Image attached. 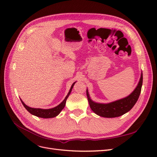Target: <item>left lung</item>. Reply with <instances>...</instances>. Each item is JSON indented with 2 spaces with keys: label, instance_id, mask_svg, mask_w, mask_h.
I'll use <instances>...</instances> for the list:
<instances>
[{
  "label": "left lung",
  "instance_id": "obj_1",
  "mask_svg": "<svg viewBox=\"0 0 157 157\" xmlns=\"http://www.w3.org/2000/svg\"><path fill=\"white\" fill-rule=\"evenodd\" d=\"M142 83L143 73L141 72L140 81L134 91L124 98L108 103H97L93 101L90 96L88 89H86V96L90 107L93 112L102 117L115 118L120 117L131 110V109L134 106L140 95Z\"/></svg>",
  "mask_w": 157,
  "mask_h": 157
}]
</instances>
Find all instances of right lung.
Wrapping results in <instances>:
<instances>
[{"instance_id": "1", "label": "right lung", "mask_w": 157, "mask_h": 157, "mask_svg": "<svg viewBox=\"0 0 157 157\" xmlns=\"http://www.w3.org/2000/svg\"><path fill=\"white\" fill-rule=\"evenodd\" d=\"M75 82H75L72 84V86H71L67 96H66V97L65 98V99H63V101L61 103H59L58 106H56L54 108L48 109H40V108H32V107H30L29 106H27V105H25V103L21 100V99H20V100L23 104V105L24 106V107L27 109V110L29 111L31 114H32L33 115H35L36 117H40V118H54V117H56V116H58L60 113V112L63 110V109L64 108V107L65 105L67 99L70 95V94L71 92V90H72Z\"/></svg>"}]
</instances>
